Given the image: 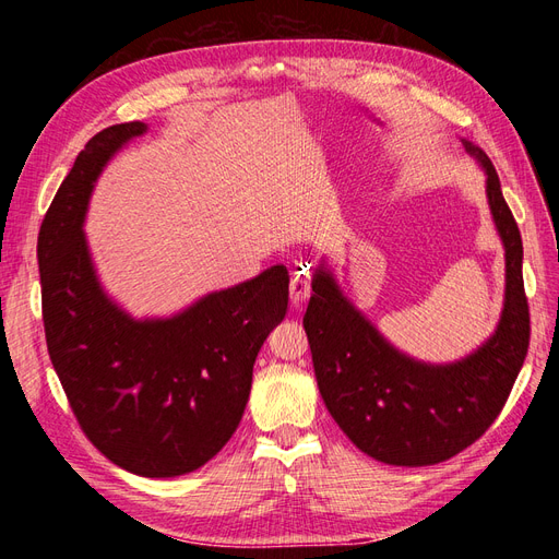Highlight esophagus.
<instances>
[{"instance_id": "1", "label": "esophagus", "mask_w": 559, "mask_h": 559, "mask_svg": "<svg viewBox=\"0 0 559 559\" xmlns=\"http://www.w3.org/2000/svg\"><path fill=\"white\" fill-rule=\"evenodd\" d=\"M310 282H312V277H310V270H308L306 265H298V267H296V273L292 275V286H289V292H292V302H294L296 308H298V306H302V302H306V300L310 298V294H312V286H310Z\"/></svg>"}]
</instances>
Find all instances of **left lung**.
I'll use <instances>...</instances> for the list:
<instances>
[{"label": "left lung", "mask_w": 559, "mask_h": 559, "mask_svg": "<svg viewBox=\"0 0 559 559\" xmlns=\"http://www.w3.org/2000/svg\"><path fill=\"white\" fill-rule=\"evenodd\" d=\"M485 173L489 214L503 245L506 289L495 333L466 357L431 364L401 352L343 292L329 257L312 273L306 326L319 394L349 441L392 466H431L489 429L530 347L522 238L485 151L462 138Z\"/></svg>", "instance_id": "obj_1"}]
</instances>
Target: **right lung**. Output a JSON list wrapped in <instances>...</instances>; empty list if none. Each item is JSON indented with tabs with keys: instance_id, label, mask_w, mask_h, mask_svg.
Listing matches in <instances>:
<instances>
[{
	"instance_id": "1",
	"label": "right lung",
	"mask_w": 559,
	"mask_h": 559,
	"mask_svg": "<svg viewBox=\"0 0 559 559\" xmlns=\"http://www.w3.org/2000/svg\"><path fill=\"white\" fill-rule=\"evenodd\" d=\"M148 132L118 123L86 144L50 202L37 240L50 361L91 443L134 476L205 466L245 415L253 361L289 306V273L195 298L167 317H134L99 280L86 216L99 175Z\"/></svg>"
}]
</instances>
